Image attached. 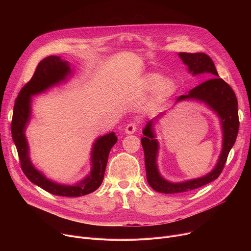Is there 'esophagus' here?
<instances>
[{
  "instance_id": "obj_1",
  "label": "esophagus",
  "mask_w": 251,
  "mask_h": 251,
  "mask_svg": "<svg viewBox=\"0 0 251 251\" xmlns=\"http://www.w3.org/2000/svg\"><path fill=\"white\" fill-rule=\"evenodd\" d=\"M137 130V123H135V122H131V123H129L127 126H126V129H125V132L127 133V134H133V133H135V131Z\"/></svg>"
}]
</instances>
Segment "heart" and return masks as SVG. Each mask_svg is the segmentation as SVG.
Masks as SVG:
<instances>
[{
  "label": "heart",
  "mask_w": 251,
  "mask_h": 251,
  "mask_svg": "<svg viewBox=\"0 0 251 251\" xmlns=\"http://www.w3.org/2000/svg\"><path fill=\"white\" fill-rule=\"evenodd\" d=\"M143 87L148 92H153L157 89L156 95L160 100L170 98L176 90V84L173 79H163V76L158 74H149L146 75L143 81Z\"/></svg>",
  "instance_id": "heart-1"
}]
</instances>
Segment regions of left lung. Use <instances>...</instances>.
Returning <instances> with one entry per match:
<instances>
[{"mask_svg": "<svg viewBox=\"0 0 251 251\" xmlns=\"http://www.w3.org/2000/svg\"><path fill=\"white\" fill-rule=\"evenodd\" d=\"M178 56L188 66L190 73L193 75L207 74V76L210 78L190 90L188 95H181L177 98V101L188 98L198 99L205 102L210 108L216 111L222 119L224 130V147L217 167L208 175L181 184L170 183L164 180L157 169L156 157L158 151V142L155 139V135L151 129L152 125L150 121L144 131H143L145 137H143L141 140L143 150H144L145 154L147 181L153 190L163 194L189 192L217 180L225 168L230 149L234 145L239 128L237 109L238 105L235 93L223 78L219 77L217 68L214 66L211 58L202 52H180Z\"/></svg>", "mask_w": 251, "mask_h": 251, "instance_id": "left-lung-1", "label": "left lung"}]
</instances>
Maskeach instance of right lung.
I'll return each instance as SVG.
<instances>
[{"label": "right lung", "mask_w": 251, "mask_h": 251, "mask_svg": "<svg viewBox=\"0 0 251 251\" xmlns=\"http://www.w3.org/2000/svg\"><path fill=\"white\" fill-rule=\"evenodd\" d=\"M68 74H70V68L67 62L61 60L59 56L50 55L43 59L30 80L24 85L16 99L11 131L17 147L21 168L28 180L52 195L75 198L88 195L100 187L109 152L117 142L115 134H107L95 142L92 151V171L84 181L75 186L54 184L35 170L28 158L27 143L25 137V127L30 116V95L43 92L50 86L58 83Z\"/></svg>", "instance_id": "add662e5"}]
</instances>
